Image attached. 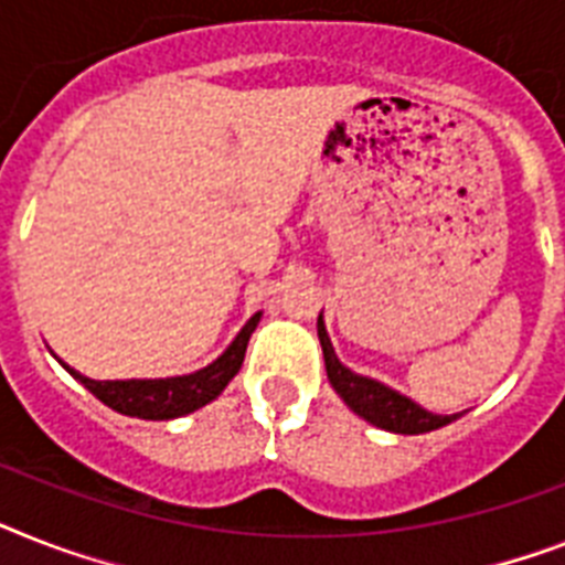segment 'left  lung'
Here are the masks:
<instances>
[{
	"label": "left lung",
	"instance_id": "left-lung-1",
	"mask_svg": "<svg viewBox=\"0 0 565 565\" xmlns=\"http://www.w3.org/2000/svg\"><path fill=\"white\" fill-rule=\"evenodd\" d=\"M319 342H322V354H324V369H328L330 386L337 388V394L342 401L351 406L360 417H365L369 424L386 429V433L397 435H420V433H433V429H441V426L452 424L461 417L458 415H433L426 412L424 406H417L415 401H409L406 394L394 392V388L383 386L377 380L362 377V374H354L351 369H345L339 362L337 351L330 345L328 330H324L322 313H319Z\"/></svg>",
	"mask_w": 565,
	"mask_h": 565
}]
</instances>
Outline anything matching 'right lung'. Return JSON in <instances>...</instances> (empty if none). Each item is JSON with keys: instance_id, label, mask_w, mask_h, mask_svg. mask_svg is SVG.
<instances>
[{"instance_id": "obj_1", "label": "right lung", "mask_w": 565, "mask_h": 565, "mask_svg": "<svg viewBox=\"0 0 565 565\" xmlns=\"http://www.w3.org/2000/svg\"><path fill=\"white\" fill-rule=\"evenodd\" d=\"M260 313H255L243 330L235 337V342L217 356V360L194 371V374H182V377H164V380H89L63 360H57L63 369L84 383L104 406L121 412V415L141 417V420H171V417L191 415V412L203 409L205 403L220 397V392L228 386V380L235 377L246 356L252 330L258 328Z\"/></svg>"}]
</instances>
